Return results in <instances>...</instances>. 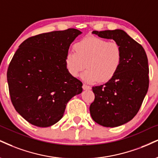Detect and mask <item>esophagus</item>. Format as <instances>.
<instances>
[{"mask_svg":"<svg viewBox=\"0 0 158 158\" xmlns=\"http://www.w3.org/2000/svg\"><path fill=\"white\" fill-rule=\"evenodd\" d=\"M82 87H83V89H84V90H90V89L91 88L90 86H89V85H87L85 84H83Z\"/></svg>","mask_w":158,"mask_h":158,"instance_id":"34e87169","label":"esophagus"}]
</instances>
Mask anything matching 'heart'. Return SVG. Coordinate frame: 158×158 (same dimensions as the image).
Here are the masks:
<instances>
[{
	"mask_svg": "<svg viewBox=\"0 0 158 158\" xmlns=\"http://www.w3.org/2000/svg\"><path fill=\"white\" fill-rule=\"evenodd\" d=\"M73 48L75 52L70 51L65 56L66 68L73 77H78L86 66L85 80L106 82L115 77L121 65L122 49L116 42L90 37L77 42Z\"/></svg>",
	"mask_w": 158,
	"mask_h": 158,
	"instance_id": "obj_1",
	"label": "heart"
}]
</instances>
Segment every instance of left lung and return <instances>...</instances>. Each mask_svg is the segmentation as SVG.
I'll list each match as a JSON object with an SVG mask.
<instances>
[{
    "mask_svg": "<svg viewBox=\"0 0 158 158\" xmlns=\"http://www.w3.org/2000/svg\"><path fill=\"white\" fill-rule=\"evenodd\" d=\"M92 33L118 43L122 49L123 60L113 79L105 84L93 87L95 99L90 106L91 117L103 127L121 126L135 116L148 91L147 56L142 45L123 30Z\"/></svg>",
    "mask_w": 158,
    "mask_h": 158,
    "instance_id": "1",
    "label": "left lung"
}]
</instances>
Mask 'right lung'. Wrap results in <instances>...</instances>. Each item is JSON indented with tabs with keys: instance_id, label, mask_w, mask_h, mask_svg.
<instances>
[{
	"instance_id": "add662e5",
	"label": "right lung",
	"mask_w": 158,
	"mask_h": 158,
	"mask_svg": "<svg viewBox=\"0 0 158 158\" xmlns=\"http://www.w3.org/2000/svg\"><path fill=\"white\" fill-rule=\"evenodd\" d=\"M81 32L76 28L33 36L19 45L7 71L16 111L28 123L48 127L63 116L66 104L82 92V83L68 72L65 56Z\"/></svg>"
}]
</instances>
